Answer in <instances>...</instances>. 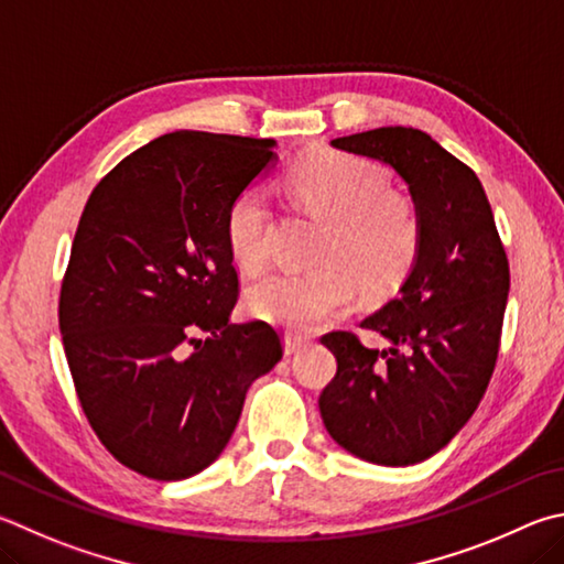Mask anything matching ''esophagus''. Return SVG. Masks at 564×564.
I'll return each mask as SVG.
<instances>
[{"label":"esophagus","instance_id":"34e87169","mask_svg":"<svg viewBox=\"0 0 564 564\" xmlns=\"http://www.w3.org/2000/svg\"><path fill=\"white\" fill-rule=\"evenodd\" d=\"M311 340L308 337H303V335H293V333H289L283 337V345H285V355H295V352H301L305 345H308Z\"/></svg>","mask_w":564,"mask_h":564}]
</instances>
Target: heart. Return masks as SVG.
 <instances>
[{"label":"heart","mask_w":564,"mask_h":564,"mask_svg":"<svg viewBox=\"0 0 564 564\" xmlns=\"http://www.w3.org/2000/svg\"><path fill=\"white\" fill-rule=\"evenodd\" d=\"M285 189L303 214L321 221L303 273H271L247 293L253 317L291 333H311L352 303L382 301L414 271L424 247V217L406 189L389 187L372 160L340 150H313L285 172ZM231 259L259 273L271 259L273 217L259 189L231 199L224 219Z\"/></svg>","instance_id":"1"}]
</instances>
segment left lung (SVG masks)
I'll return each mask as SVG.
<instances>
[{
    "label": "left lung",
    "instance_id": "obj_1",
    "mask_svg": "<svg viewBox=\"0 0 564 564\" xmlns=\"http://www.w3.org/2000/svg\"><path fill=\"white\" fill-rule=\"evenodd\" d=\"M333 145L382 160L406 180L422 207L424 247L397 299L362 321L392 343L389 350H372L350 330L321 337L337 372L317 404L350 454L412 466L452 442L486 394L508 303V256L476 172L426 132L389 126Z\"/></svg>",
    "mask_w": 564,
    "mask_h": 564
}]
</instances>
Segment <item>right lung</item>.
Wrapping results in <instances>:
<instances>
[{"label":"right lung","mask_w":564,"mask_h":564,"mask_svg":"<svg viewBox=\"0 0 564 564\" xmlns=\"http://www.w3.org/2000/svg\"><path fill=\"white\" fill-rule=\"evenodd\" d=\"M273 145L167 132L120 160L80 214L58 299L68 370L100 444L145 478L214 464L251 382L283 357L269 323H229L239 273L224 234Z\"/></svg>","instance_id":"obj_1"}]
</instances>
